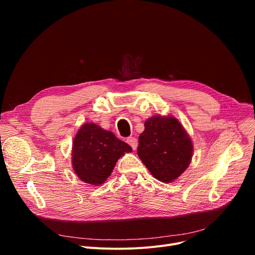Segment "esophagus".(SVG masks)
Segmentation results:
<instances>
[{"instance_id": "1", "label": "esophagus", "mask_w": 255, "mask_h": 255, "mask_svg": "<svg viewBox=\"0 0 255 255\" xmlns=\"http://www.w3.org/2000/svg\"><path fill=\"white\" fill-rule=\"evenodd\" d=\"M126 141H127V143L131 146L133 150H136V148H137V140H136L135 137H131L130 136V137H128L126 139Z\"/></svg>"}]
</instances>
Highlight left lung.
Segmentation results:
<instances>
[{
  "instance_id": "8db88e82",
  "label": "left lung",
  "mask_w": 255,
  "mask_h": 255,
  "mask_svg": "<svg viewBox=\"0 0 255 255\" xmlns=\"http://www.w3.org/2000/svg\"><path fill=\"white\" fill-rule=\"evenodd\" d=\"M138 139L137 155L158 181H175L189 166L193 144L175 117L149 118Z\"/></svg>"
}]
</instances>
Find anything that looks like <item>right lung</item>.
<instances>
[{"label":"right lung","mask_w":255,"mask_h":255,"mask_svg":"<svg viewBox=\"0 0 255 255\" xmlns=\"http://www.w3.org/2000/svg\"><path fill=\"white\" fill-rule=\"evenodd\" d=\"M131 151V146L113 132L95 123H86L73 140L72 166L83 182L98 186L112 175L118 159Z\"/></svg>","instance_id":"obj_1"}]
</instances>
